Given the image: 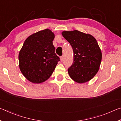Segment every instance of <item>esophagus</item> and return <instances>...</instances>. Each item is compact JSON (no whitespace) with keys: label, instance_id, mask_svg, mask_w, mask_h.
I'll list each match as a JSON object with an SVG mask.
<instances>
[{"label":"esophagus","instance_id":"34e87169","mask_svg":"<svg viewBox=\"0 0 121 121\" xmlns=\"http://www.w3.org/2000/svg\"><path fill=\"white\" fill-rule=\"evenodd\" d=\"M60 61L61 62H62L63 61V56H60Z\"/></svg>","mask_w":121,"mask_h":121}]
</instances>
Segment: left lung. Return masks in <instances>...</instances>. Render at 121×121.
<instances>
[{
    "mask_svg": "<svg viewBox=\"0 0 121 121\" xmlns=\"http://www.w3.org/2000/svg\"><path fill=\"white\" fill-rule=\"evenodd\" d=\"M62 35L70 43L73 52V62L68 71L73 81L84 83L93 78L99 71L102 53L95 38L78 31H63Z\"/></svg>",
    "mask_w": 121,
    "mask_h": 121,
    "instance_id": "1",
    "label": "left lung"
}]
</instances>
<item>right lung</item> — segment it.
<instances>
[{
	"instance_id": "1",
	"label": "right lung",
	"mask_w": 121,
	"mask_h": 121,
	"mask_svg": "<svg viewBox=\"0 0 121 121\" xmlns=\"http://www.w3.org/2000/svg\"><path fill=\"white\" fill-rule=\"evenodd\" d=\"M54 37V34L46 29L31 35L24 41L19 54V65L30 82L39 84L48 80L60 61L53 44Z\"/></svg>"
}]
</instances>
